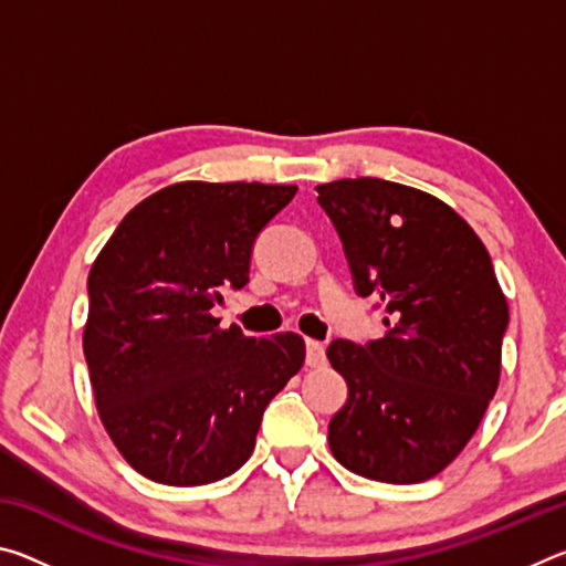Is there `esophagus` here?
Masks as SVG:
<instances>
[{
	"label": "esophagus",
	"mask_w": 566,
	"mask_h": 566,
	"mask_svg": "<svg viewBox=\"0 0 566 566\" xmlns=\"http://www.w3.org/2000/svg\"><path fill=\"white\" fill-rule=\"evenodd\" d=\"M327 354H324V344L317 339H306V364L310 367H322Z\"/></svg>",
	"instance_id": "34e87169"
}]
</instances>
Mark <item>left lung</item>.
Masks as SVG:
<instances>
[{"label":"left lung","mask_w":566,"mask_h":566,"mask_svg":"<svg viewBox=\"0 0 566 566\" xmlns=\"http://www.w3.org/2000/svg\"><path fill=\"white\" fill-rule=\"evenodd\" d=\"M317 191L357 292L387 310L381 339L329 344L332 367L349 385L329 421V449L375 482H427L474 437L500 387L510 306L490 252L421 189L359 177Z\"/></svg>","instance_id":"left-lung-1"}]
</instances>
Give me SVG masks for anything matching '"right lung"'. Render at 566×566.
<instances>
[{
	"label": "right lung",
	"instance_id": "add662e5",
	"mask_svg": "<svg viewBox=\"0 0 566 566\" xmlns=\"http://www.w3.org/2000/svg\"><path fill=\"white\" fill-rule=\"evenodd\" d=\"M294 185L177 181L122 219L90 270L82 347L97 415L132 469L199 486L254 452L262 415L304 364L294 332L244 337L212 306L249 282L262 227Z\"/></svg>",
	"mask_w": 566,
	"mask_h": 566
}]
</instances>
